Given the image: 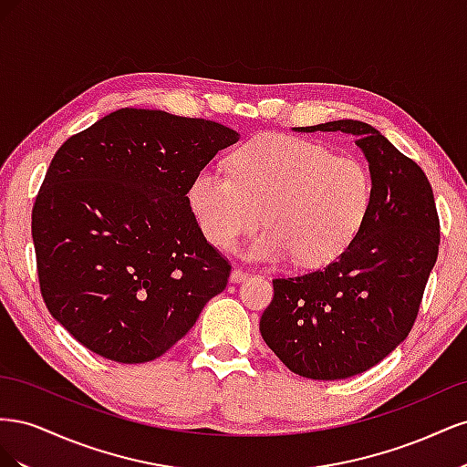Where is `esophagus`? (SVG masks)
Listing matches in <instances>:
<instances>
[{
    "mask_svg": "<svg viewBox=\"0 0 467 467\" xmlns=\"http://www.w3.org/2000/svg\"><path fill=\"white\" fill-rule=\"evenodd\" d=\"M247 276H249V275L244 271V268L234 266V268H232V275H230V280H232V282H244Z\"/></svg>",
    "mask_w": 467,
    "mask_h": 467,
    "instance_id": "34e87169",
    "label": "esophagus"
}]
</instances>
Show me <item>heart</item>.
Returning a JSON list of instances; mask_svg holds the SVG:
<instances>
[{
	"mask_svg": "<svg viewBox=\"0 0 467 467\" xmlns=\"http://www.w3.org/2000/svg\"><path fill=\"white\" fill-rule=\"evenodd\" d=\"M372 201L368 169L312 140L271 134L237 150L234 175L204 167L189 202L208 242L232 249L263 222L268 228L244 251L255 263L296 257L319 266L335 261L360 232Z\"/></svg>",
	"mask_w": 467,
	"mask_h": 467,
	"instance_id": "heart-1",
	"label": "heart"
}]
</instances>
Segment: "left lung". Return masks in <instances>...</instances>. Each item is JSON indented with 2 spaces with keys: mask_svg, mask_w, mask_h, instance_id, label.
I'll use <instances>...</instances> for the list:
<instances>
[{
  "mask_svg": "<svg viewBox=\"0 0 467 467\" xmlns=\"http://www.w3.org/2000/svg\"><path fill=\"white\" fill-rule=\"evenodd\" d=\"M294 130L355 136L368 161L372 201L360 232L333 263L273 280L275 298L259 329L294 374L343 379L384 360L411 331L441 223L427 175L374 126L333 120Z\"/></svg>",
  "mask_w": 467,
  "mask_h": 467,
  "instance_id": "1",
  "label": "left lung"
}]
</instances>
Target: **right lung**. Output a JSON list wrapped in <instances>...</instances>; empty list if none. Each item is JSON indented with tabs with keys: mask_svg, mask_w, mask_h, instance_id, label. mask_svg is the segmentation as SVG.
<instances>
[{
	"mask_svg": "<svg viewBox=\"0 0 467 467\" xmlns=\"http://www.w3.org/2000/svg\"><path fill=\"white\" fill-rule=\"evenodd\" d=\"M239 134L120 109L62 144L33 206L48 312L95 355L138 364L185 337L232 266L202 235L189 185Z\"/></svg>",
	"mask_w": 467,
	"mask_h": 467,
	"instance_id": "1",
	"label": "right lung"
}]
</instances>
